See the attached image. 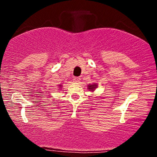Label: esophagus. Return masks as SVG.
I'll return each instance as SVG.
<instances>
[{
  "label": "esophagus",
  "mask_w": 157,
  "mask_h": 157,
  "mask_svg": "<svg viewBox=\"0 0 157 157\" xmlns=\"http://www.w3.org/2000/svg\"><path fill=\"white\" fill-rule=\"evenodd\" d=\"M81 79L80 77H74V81H75V82H79L80 81Z\"/></svg>",
  "instance_id": "1"
}]
</instances>
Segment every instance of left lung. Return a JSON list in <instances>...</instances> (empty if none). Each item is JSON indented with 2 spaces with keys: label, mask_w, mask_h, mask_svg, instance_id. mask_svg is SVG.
<instances>
[{
  "label": "left lung",
  "mask_w": 157,
  "mask_h": 157,
  "mask_svg": "<svg viewBox=\"0 0 157 157\" xmlns=\"http://www.w3.org/2000/svg\"><path fill=\"white\" fill-rule=\"evenodd\" d=\"M96 88H97V85L95 84V83H93V84H90L88 86V89H89L90 91H94V89H96Z\"/></svg>",
  "instance_id": "obj_1"
}]
</instances>
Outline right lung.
<instances>
[{"mask_svg": "<svg viewBox=\"0 0 157 157\" xmlns=\"http://www.w3.org/2000/svg\"><path fill=\"white\" fill-rule=\"evenodd\" d=\"M59 86H60V87H61V86H61V85H59Z\"/></svg>", "mask_w": 157, "mask_h": 157, "instance_id": "1", "label": "right lung"}]
</instances>
